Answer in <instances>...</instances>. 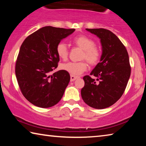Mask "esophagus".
Returning <instances> with one entry per match:
<instances>
[{
  "instance_id": "1",
  "label": "esophagus",
  "mask_w": 146,
  "mask_h": 146,
  "mask_svg": "<svg viewBox=\"0 0 146 146\" xmlns=\"http://www.w3.org/2000/svg\"><path fill=\"white\" fill-rule=\"evenodd\" d=\"M70 80L71 82H73V81L75 80L76 78H78V76H74V75H71L70 76Z\"/></svg>"
}]
</instances>
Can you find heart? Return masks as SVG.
Returning a JSON list of instances; mask_svg holds the SVG:
<instances>
[{
	"label": "heart",
	"mask_w": 146,
	"mask_h": 146,
	"mask_svg": "<svg viewBox=\"0 0 146 146\" xmlns=\"http://www.w3.org/2000/svg\"><path fill=\"white\" fill-rule=\"evenodd\" d=\"M73 43L84 50L82 58L86 59L91 65H95L100 57V51L95 46V42L92 39L86 36H78L73 39ZM58 57L66 60L68 58L69 50L66 44L61 42L58 43L56 48ZM88 65L86 62H68L61 66V69L71 75L78 76L87 70Z\"/></svg>",
	"instance_id": "obj_1"
}]
</instances>
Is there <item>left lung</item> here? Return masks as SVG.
<instances>
[{"label": "left lung", "mask_w": 146, "mask_h": 146, "mask_svg": "<svg viewBox=\"0 0 146 146\" xmlns=\"http://www.w3.org/2000/svg\"><path fill=\"white\" fill-rule=\"evenodd\" d=\"M100 38L102 55L90 75L83 77L85 84L81 90L84 102L91 108L110 107L122 97L131 75L127 51L115 35L108 29H86Z\"/></svg>", "instance_id": "1"}]
</instances>
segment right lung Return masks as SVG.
Instances as JSON below:
<instances>
[{
	"mask_svg": "<svg viewBox=\"0 0 146 146\" xmlns=\"http://www.w3.org/2000/svg\"><path fill=\"white\" fill-rule=\"evenodd\" d=\"M75 29L45 26L28 36L20 48L15 66L17 82L27 100L39 108H50L61 100L70 80L69 73L57 68L56 46Z\"/></svg>",
	"mask_w": 146,
	"mask_h": 146,
	"instance_id": "obj_1",
	"label": "right lung"
}]
</instances>
